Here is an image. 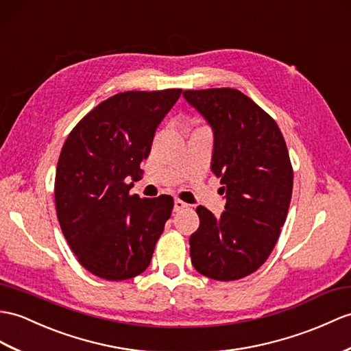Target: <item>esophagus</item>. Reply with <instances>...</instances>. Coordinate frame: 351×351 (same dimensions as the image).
<instances>
[{"instance_id": "1", "label": "esophagus", "mask_w": 351, "mask_h": 351, "mask_svg": "<svg viewBox=\"0 0 351 351\" xmlns=\"http://www.w3.org/2000/svg\"><path fill=\"white\" fill-rule=\"evenodd\" d=\"M186 206H189V205H186V203H185V202H182V200H179V199H176V200H175V205H173V210H175V213H179V210H182V209H185Z\"/></svg>"}]
</instances>
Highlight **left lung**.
Listing matches in <instances>:
<instances>
[{
  "label": "left lung",
  "instance_id": "left-lung-1",
  "mask_svg": "<svg viewBox=\"0 0 351 351\" xmlns=\"http://www.w3.org/2000/svg\"><path fill=\"white\" fill-rule=\"evenodd\" d=\"M214 132L210 169L221 179L226 210L197 206L190 236L195 271L217 281L241 280L262 266L286 223L293 189L287 145L276 122L233 88L184 91Z\"/></svg>",
  "mask_w": 351,
  "mask_h": 351
}]
</instances>
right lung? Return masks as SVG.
Instances as JSON below:
<instances>
[{
    "label": "right lung",
    "mask_w": 351,
    "mask_h": 351,
    "mask_svg": "<svg viewBox=\"0 0 351 351\" xmlns=\"http://www.w3.org/2000/svg\"><path fill=\"white\" fill-rule=\"evenodd\" d=\"M182 89L127 91L101 101L71 130L55 175V206L65 241L86 271L109 281L149 266L172 215V195L130 194L154 134Z\"/></svg>",
    "instance_id": "1"
}]
</instances>
